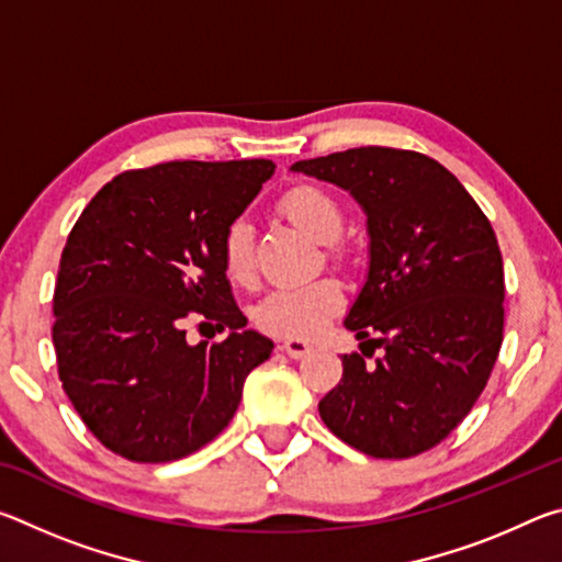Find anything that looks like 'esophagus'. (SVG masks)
Returning a JSON list of instances; mask_svg holds the SVG:
<instances>
[{"label": "esophagus", "mask_w": 562, "mask_h": 562, "mask_svg": "<svg viewBox=\"0 0 562 562\" xmlns=\"http://www.w3.org/2000/svg\"><path fill=\"white\" fill-rule=\"evenodd\" d=\"M280 349L288 357H292V359H302V357H307L310 351H312V347L304 339H284L282 345H280Z\"/></svg>", "instance_id": "34e87169"}]
</instances>
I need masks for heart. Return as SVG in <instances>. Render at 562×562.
I'll use <instances>...</instances> for the list:
<instances>
[{"label": "heart", "mask_w": 562, "mask_h": 562, "mask_svg": "<svg viewBox=\"0 0 562 562\" xmlns=\"http://www.w3.org/2000/svg\"><path fill=\"white\" fill-rule=\"evenodd\" d=\"M280 213L315 240L327 243V258L331 262L347 260V250L337 243L345 227V211L329 190L315 183L292 186L280 198ZM221 255L223 268L233 282L250 284L255 280V235L245 221H233L225 227ZM341 288L331 278L292 282L272 290L255 310V319L270 335L310 339L329 325V319L341 310Z\"/></svg>", "instance_id": "heart-1"}]
</instances>
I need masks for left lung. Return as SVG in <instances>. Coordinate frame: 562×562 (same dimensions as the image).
Returning a JSON list of instances; mask_svg holds the SVG:
<instances>
[{"mask_svg": "<svg viewBox=\"0 0 562 562\" xmlns=\"http://www.w3.org/2000/svg\"><path fill=\"white\" fill-rule=\"evenodd\" d=\"M292 168L347 188L372 237L369 278L345 319L367 341L341 357L322 422L374 459L429 451L471 412L501 351L506 280L491 221L451 170L416 150L361 146Z\"/></svg>", "mask_w": 562, "mask_h": 562, "instance_id": "left-lung-1", "label": "left lung"}]
</instances>
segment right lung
Listing matches in <instances>:
<instances>
[{"instance_id": "obj_1", "label": "right lung", "mask_w": 562, "mask_h": 562, "mask_svg": "<svg viewBox=\"0 0 562 562\" xmlns=\"http://www.w3.org/2000/svg\"><path fill=\"white\" fill-rule=\"evenodd\" d=\"M272 170L265 158L123 170L74 223L54 288L56 369L109 451L168 463L203 449L270 357L272 341L245 329L221 243ZM190 318L232 335L193 348Z\"/></svg>"}]
</instances>
